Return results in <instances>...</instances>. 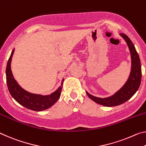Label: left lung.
Masks as SVG:
<instances>
[{
	"mask_svg": "<svg viewBox=\"0 0 146 146\" xmlns=\"http://www.w3.org/2000/svg\"><path fill=\"white\" fill-rule=\"evenodd\" d=\"M120 35L127 42L131 53V70L127 81L123 87L115 94L110 97L105 98L94 96L90 94L89 92H86L88 96L92 101L106 107L117 106L127 102L137 91L141 83L142 70H141L139 56H138L135 47L129 38L124 33H120Z\"/></svg>",
	"mask_w": 146,
	"mask_h": 146,
	"instance_id": "8db88e82",
	"label": "left lung"
}]
</instances>
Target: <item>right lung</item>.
I'll return each mask as SVG.
<instances>
[{"instance_id": "obj_1", "label": "right lung", "mask_w": 146, "mask_h": 146, "mask_svg": "<svg viewBox=\"0 0 146 146\" xmlns=\"http://www.w3.org/2000/svg\"><path fill=\"white\" fill-rule=\"evenodd\" d=\"M14 50L15 49H13L11 52L7 63L6 70V83L11 96L21 106L32 111H41L51 107L60 97L63 84V79L60 87L50 95L42 96L27 92L20 87L12 74L11 70V61Z\"/></svg>"}]
</instances>
